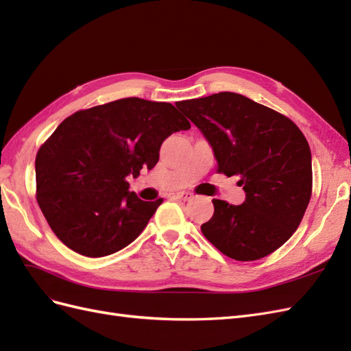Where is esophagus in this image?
Listing matches in <instances>:
<instances>
[{
	"label": "esophagus",
	"instance_id": "1",
	"mask_svg": "<svg viewBox=\"0 0 351 351\" xmlns=\"http://www.w3.org/2000/svg\"><path fill=\"white\" fill-rule=\"evenodd\" d=\"M176 197L180 199V200L187 202V200H190V199H193V193H190V192H180V193L176 195Z\"/></svg>",
	"mask_w": 351,
	"mask_h": 351
}]
</instances>
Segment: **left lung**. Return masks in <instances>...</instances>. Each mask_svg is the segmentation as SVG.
<instances>
[{"instance_id":"obj_1","label":"left lung","mask_w":351,"mask_h":351,"mask_svg":"<svg viewBox=\"0 0 351 351\" xmlns=\"http://www.w3.org/2000/svg\"><path fill=\"white\" fill-rule=\"evenodd\" d=\"M212 147L218 173L240 174L246 199L230 205L214 199L204 236L226 256H268L299 227L312 195L309 143L290 119L240 93L177 102Z\"/></svg>"}]
</instances>
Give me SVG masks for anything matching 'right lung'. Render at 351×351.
Instances as JSON below:
<instances>
[{"label": "right lung", "instance_id": "right-lung-1", "mask_svg": "<svg viewBox=\"0 0 351 351\" xmlns=\"http://www.w3.org/2000/svg\"><path fill=\"white\" fill-rule=\"evenodd\" d=\"M174 105L125 98L74 112L40 146L36 199L71 250L108 256L139 237L162 199L145 202L127 177L152 169L168 136L189 130Z\"/></svg>", "mask_w": 351, "mask_h": 351}]
</instances>
